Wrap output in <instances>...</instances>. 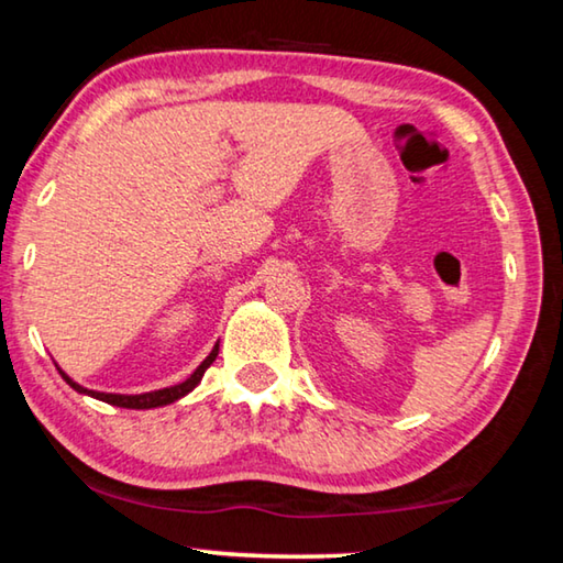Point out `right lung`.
I'll return each mask as SVG.
<instances>
[{"label":"right lung","mask_w":563,"mask_h":563,"mask_svg":"<svg viewBox=\"0 0 563 563\" xmlns=\"http://www.w3.org/2000/svg\"><path fill=\"white\" fill-rule=\"evenodd\" d=\"M218 351L220 345L216 343V347H212L208 358H205L198 368H195V373L187 380L177 383V386H169V388H159V390H150V394H140V396H124V394H100V390H89L85 386H79V383H75L73 378L67 376L65 371L57 368L62 373V378H65L69 386H73L77 394H85V396H92L97 400H104V404H112V406H120V408H137V410H145V408H159V406H167V404H175L177 398H183L190 394V390L198 386V383L202 380L205 371L210 368L212 361L218 358Z\"/></svg>","instance_id":"right-lung-1"}]
</instances>
